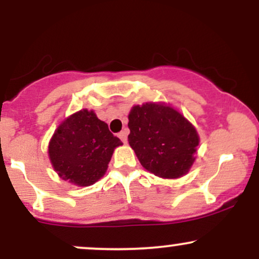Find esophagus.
<instances>
[{
	"label": "esophagus",
	"instance_id": "obj_1",
	"mask_svg": "<svg viewBox=\"0 0 259 259\" xmlns=\"http://www.w3.org/2000/svg\"><path fill=\"white\" fill-rule=\"evenodd\" d=\"M118 136H119V139L124 142V144H126V141H127V130L126 129L123 130V132H120Z\"/></svg>",
	"mask_w": 259,
	"mask_h": 259
}]
</instances>
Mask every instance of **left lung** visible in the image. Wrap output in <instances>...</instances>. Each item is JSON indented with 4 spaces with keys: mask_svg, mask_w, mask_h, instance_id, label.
I'll use <instances>...</instances> for the list:
<instances>
[{
    "mask_svg": "<svg viewBox=\"0 0 259 259\" xmlns=\"http://www.w3.org/2000/svg\"><path fill=\"white\" fill-rule=\"evenodd\" d=\"M127 136L141 165L163 179H177L195 162L200 138L195 126L164 103L134 106Z\"/></svg>",
    "mask_w": 259,
    "mask_h": 259,
    "instance_id": "8db88e82",
    "label": "left lung"
}]
</instances>
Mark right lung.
<instances>
[{
  "mask_svg": "<svg viewBox=\"0 0 259 259\" xmlns=\"http://www.w3.org/2000/svg\"><path fill=\"white\" fill-rule=\"evenodd\" d=\"M123 145L94 111L81 109L56 129L49 145L52 167L63 180L90 186L108 168L115 147Z\"/></svg>",
  "mask_w": 259,
  "mask_h": 259,
  "instance_id": "right-lung-1",
  "label": "right lung"
}]
</instances>
